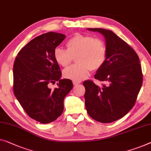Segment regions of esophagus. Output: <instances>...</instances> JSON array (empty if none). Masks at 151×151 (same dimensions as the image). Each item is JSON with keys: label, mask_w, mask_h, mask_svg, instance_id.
Returning <instances> with one entry per match:
<instances>
[{"label": "esophagus", "mask_w": 151, "mask_h": 151, "mask_svg": "<svg viewBox=\"0 0 151 151\" xmlns=\"http://www.w3.org/2000/svg\"><path fill=\"white\" fill-rule=\"evenodd\" d=\"M73 85H75V86H76V85L80 84V83H81V81H73Z\"/></svg>", "instance_id": "1"}]
</instances>
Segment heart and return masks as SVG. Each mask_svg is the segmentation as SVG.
Returning a JSON list of instances; mask_svg holds the SVG:
<instances>
[{"instance_id": "heart-1", "label": "heart", "mask_w": 151, "mask_h": 151, "mask_svg": "<svg viewBox=\"0 0 151 151\" xmlns=\"http://www.w3.org/2000/svg\"><path fill=\"white\" fill-rule=\"evenodd\" d=\"M67 49L57 47L53 52L55 61L66 67L76 58V65L64 70V77L79 81L87 77L90 70H97L106 58V47L102 39L89 35L76 34L66 42Z\"/></svg>"}]
</instances>
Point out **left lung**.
<instances>
[{"label": "left lung", "instance_id": "1", "mask_svg": "<svg viewBox=\"0 0 151 151\" xmlns=\"http://www.w3.org/2000/svg\"><path fill=\"white\" fill-rule=\"evenodd\" d=\"M103 35L106 58L96 71V79L105 84L99 87L85 81V108L94 120L111 123L122 118L133 108L142 84V74L140 60L129 45L112 31L102 28H87Z\"/></svg>", "mask_w": 151, "mask_h": 151}]
</instances>
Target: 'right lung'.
<instances>
[{
  "mask_svg": "<svg viewBox=\"0 0 151 151\" xmlns=\"http://www.w3.org/2000/svg\"><path fill=\"white\" fill-rule=\"evenodd\" d=\"M65 38L53 32L35 38L20 50L13 65L15 97L30 117L44 124L62 114L64 98L73 87L71 80L60 78L62 73L53 55ZM56 82L57 88H49Z\"/></svg>",
  "mask_w": 151,
  "mask_h": 151,
  "instance_id": "obj_1",
  "label": "right lung"
}]
</instances>
